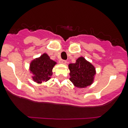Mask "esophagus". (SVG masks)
Returning <instances> with one entry per match:
<instances>
[{
    "instance_id": "1",
    "label": "esophagus",
    "mask_w": 128,
    "mask_h": 128,
    "mask_svg": "<svg viewBox=\"0 0 128 128\" xmlns=\"http://www.w3.org/2000/svg\"><path fill=\"white\" fill-rule=\"evenodd\" d=\"M59 63H60V64H66V61L64 60L60 59V60H59Z\"/></svg>"
}]
</instances>
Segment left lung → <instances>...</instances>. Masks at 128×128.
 <instances>
[{
    "label": "left lung",
    "mask_w": 128,
    "mask_h": 128,
    "mask_svg": "<svg viewBox=\"0 0 128 128\" xmlns=\"http://www.w3.org/2000/svg\"><path fill=\"white\" fill-rule=\"evenodd\" d=\"M68 68L70 80L76 88H83L93 84L96 74L95 68L83 56L77 58L75 63L69 64Z\"/></svg>",
    "instance_id": "8db88e82"
}]
</instances>
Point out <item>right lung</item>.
<instances>
[{
    "label": "right lung",
    "mask_w": 128,
    "mask_h": 128,
    "mask_svg": "<svg viewBox=\"0 0 128 128\" xmlns=\"http://www.w3.org/2000/svg\"><path fill=\"white\" fill-rule=\"evenodd\" d=\"M56 64V62L51 59L46 53H43L40 56L33 59L30 64V70L33 75V81L41 84L49 80L53 75L52 70Z\"/></svg>",
    "instance_id": "1"
}]
</instances>
